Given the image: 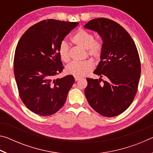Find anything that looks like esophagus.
Wrapping results in <instances>:
<instances>
[{"label":"esophagus","instance_id":"34e87169","mask_svg":"<svg viewBox=\"0 0 153 153\" xmlns=\"http://www.w3.org/2000/svg\"><path fill=\"white\" fill-rule=\"evenodd\" d=\"M80 79V77H75V80H76V81H78V80H79Z\"/></svg>","mask_w":153,"mask_h":153}]
</instances>
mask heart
<instances>
[{
    "label": "heart",
    "mask_w": 153,
    "mask_h": 153,
    "mask_svg": "<svg viewBox=\"0 0 153 153\" xmlns=\"http://www.w3.org/2000/svg\"><path fill=\"white\" fill-rule=\"evenodd\" d=\"M71 41L76 45L86 49L89 56L99 59L102 55V45L100 41L94 39V36L88 31L79 29L72 36ZM59 54L62 61L68 62L70 59L69 46L65 41L61 42L59 47ZM94 67V64L91 60L83 61H73L66 67L67 74L76 77H82L91 71Z\"/></svg>",
    "instance_id": "b5f03b06"
}]
</instances>
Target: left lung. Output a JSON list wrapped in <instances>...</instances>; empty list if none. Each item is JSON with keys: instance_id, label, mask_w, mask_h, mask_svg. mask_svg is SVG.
Instances as JSON below:
<instances>
[{"instance_id": "obj_1", "label": "left lung", "mask_w": 153, "mask_h": 153, "mask_svg": "<svg viewBox=\"0 0 153 153\" xmlns=\"http://www.w3.org/2000/svg\"><path fill=\"white\" fill-rule=\"evenodd\" d=\"M84 27L97 32L102 40L100 61L94 74L102 78H86L85 95L93 109L105 117L124 112L132 102L140 77V61L135 43L117 22L107 18L90 20Z\"/></svg>"}]
</instances>
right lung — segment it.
Instances as JSON below:
<instances>
[{"mask_svg": "<svg viewBox=\"0 0 153 153\" xmlns=\"http://www.w3.org/2000/svg\"><path fill=\"white\" fill-rule=\"evenodd\" d=\"M78 22L43 20L31 26L18 42L14 74L19 97L32 112L47 116L61 109L73 86L68 75L54 79L63 69L59 47Z\"/></svg>", "mask_w": 153, "mask_h": 153, "instance_id": "right-lung-1", "label": "right lung"}]
</instances>
